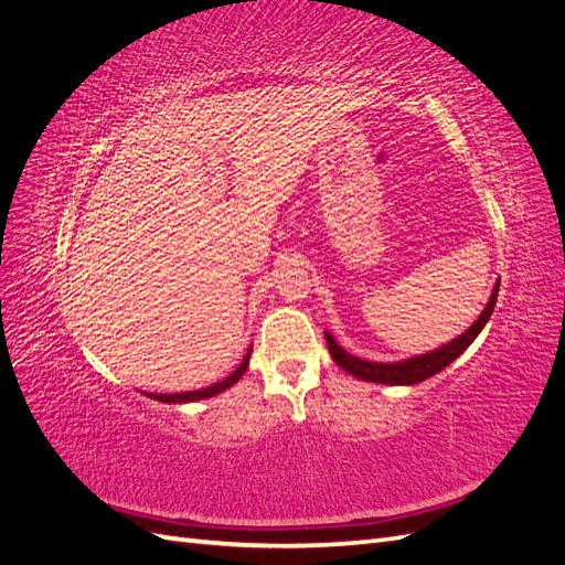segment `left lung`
<instances>
[{
  "mask_svg": "<svg viewBox=\"0 0 565 565\" xmlns=\"http://www.w3.org/2000/svg\"><path fill=\"white\" fill-rule=\"evenodd\" d=\"M498 292H500V282L494 285L492 289V297L488 301V306L483 309V313L478 316V320L471 324V328L459 334L457 339H452L450 344L440 347L438 351L431 353H424L417 358H409V361L403 363H370V361H361V358H355L351 353H347L341 349L337 341L332 339L330 332H324V339H328V349L332 361L344 367L353 377L363 380V382H377V384H419L424 380L434 377L440 370H446L459 353H465L467 347L471 341L478 337V332L483 330V324L490 320L492 309H494V301H498Z\"/></svg>",
  "mask_w": 565,
  "mask_h": 565,
  "instance_id": "obj_1",
  "label": "left lung"
}]
</instances>
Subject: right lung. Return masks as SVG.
Segmentation results:
<instances>
[{
    "label": "right lung",
    "instance_id": "obj_1",
    "mask_svg": "<svg viewBox=\"0 0 565 565\" xmlns=\"http://www.w3.org/2000/svg\"><path fill=\"white\" fill-rule=\"evenodd\" d=\"M249 353H252V351H247V355L243 358L241 367H237V370L231 374V377H226L224 382L212 384V386H207V388H200V391L172 393V396H164V393H148V396H150V398H156V401H160V403H193V401H202V398H212V396H216V393H221V391L231 388V386H233L237 380L243 377L245 370H247V365H249Z\"/></svg>",
    "mask_w": 565,
    "mask_h": 565
}]
</instances>
